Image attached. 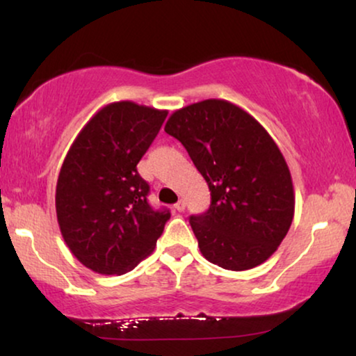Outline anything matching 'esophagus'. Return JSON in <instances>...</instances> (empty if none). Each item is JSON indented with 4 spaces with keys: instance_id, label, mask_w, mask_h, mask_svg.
<instances>
[{
    "instance_id": "esophagus-1",
    "label": "esophagus",
    "mask_w": 356,
    "mask_h": 356,
    "mask_svg": "<svg viewBox=\"0 0 356 356\" xmlns=\"http://www.w3.org/2000/svg\"><path fill=\"white\" fill-rule=\"evenodd\" d=\"M175 209H177L178 212H184V209H186V202H184V201H178L177 204H175Z\"/></svg>"
}]
</instances>
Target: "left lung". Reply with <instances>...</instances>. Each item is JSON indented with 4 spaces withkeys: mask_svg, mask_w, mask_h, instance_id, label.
I'll list each match as a JSON object with an SVG mask.
<instances>
[{
    "mask_svg": "<svg viewBox=\"0 0 356 356\" xmlns=\"http://www.w3.org/2000/svg\"><path fill=\"white\" fill-rule=\"evenodd\" d=\"M165 133L184 145L211 189L209 211L189 218L202 256L228 270L269 259L295 213L289 165L270 134L220 99L177 110Z\"/></svg>",
    "mask_w": 356,
    "mask_h": 356,
    "instance_id": "obj_1",
    "label": "left lung"
}]
</instances>
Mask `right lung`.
<instances>
[{"label":"right lung","instance_id":"obj_1","mask_svg":"<svg viewBox=\"0 0 356 356\" xmlns=\"http://www.w3.org/2000/svg\"><path fill=\"white\" fill-rule=\"evenodd\" d=\"M167 115L113 102L87 121L67 150L56 183L58 225L76 259L97 274L133 270L170 218L167 209L149 206V184L138 173Z\"/></svg>","mask_w":356,"mask_h":356}]
</instances>
